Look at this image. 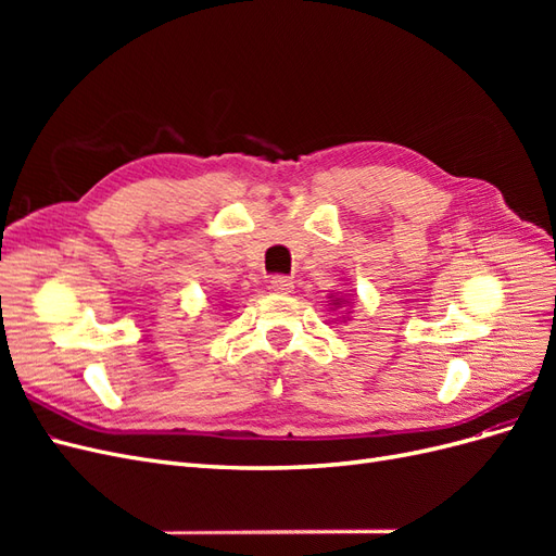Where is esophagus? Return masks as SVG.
I'll list each match as a JSON object with an SVG mask.
<instances>
[{"instance_id":"obj_1","label":"esophagus","mask_w":556,"mask_h":556,"mask_svg":"<svg viewBox=\"0 0 556 556\" xmlns=\"http://www.w3.org/2000/svg\"><path fill=\"white\" fill-rule=\"evenodd\" d=\"M268 282H271V290L280 292V294H288V292L294 290V282L288 276H274Z\"/></svg>"}]
</instances>
